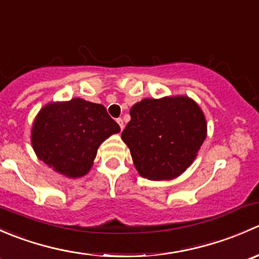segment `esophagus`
<instances>
[{
    "instance_id": "1",
    "label": "esophagus",
    "mask_w": 259,
    "mask_h": 259,
    "mask_svg": "<svg viewBox=\"0 0 259 259\" xmlns=\"http://www.w3.org/2000/svg\"><path fill=\"white\" fill-rule=\"evenodd\" d=\"M116 122H117V124H119L120 130L124 129V122H122V119H117V120H116Z\"/></svg>"
}]
</instances>
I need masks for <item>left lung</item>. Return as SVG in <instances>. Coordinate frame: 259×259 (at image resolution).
<instances>
[{"mask_svg": "<svg viewBox=\"0 0 259 259\" xmlns=\"http://www.w3.org/2000/svg\"><path fill=\"white\" fill-rule=\"evenodd\" d=\"M121 139L138 173L149 180L178 178L193 164L207 138V120L187 95L143 99L130 109Z\"/></svg>", "mask_w": 259, "mask_h": 259, "instance_id": "left-lung-1", "label": "left lung"}]
</instances>
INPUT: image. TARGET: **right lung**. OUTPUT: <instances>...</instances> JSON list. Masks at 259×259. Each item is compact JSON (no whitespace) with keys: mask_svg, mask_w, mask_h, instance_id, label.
Segmentation results:
<instances>
[{"mask_svg":"<svg viewBox=\"0 0 259 259\" xmlns=\"http://www.w3.org/2000/svg\"><path fill=\"white\" fill-rule=\"evenodd\" d=\"M119 132L105 106L74 98L41 108L31 127V144L46 165L75 179L90 171L99 146Z\"/></svg>","mask_w":259,"mask_h":259,"instance_id":"obj_1","label":"right lung"}]
</instances>
